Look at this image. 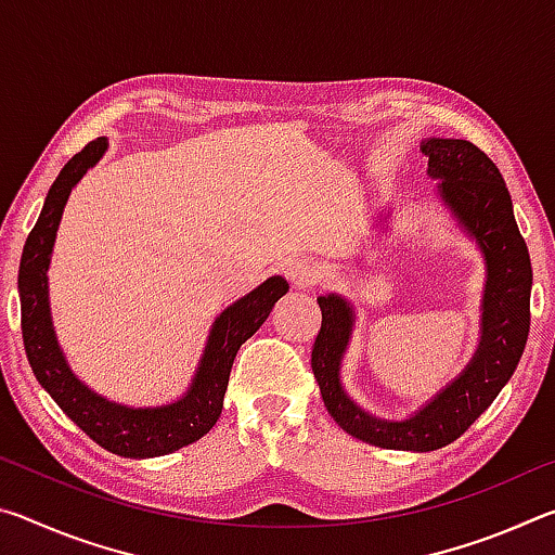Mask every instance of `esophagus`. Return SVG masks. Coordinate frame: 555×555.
I'll list each match as a JSON object with an SVG mask.
<instances>
[{"label": "esophagus", "mask_w": 555, "mask_h": 555, "mask_svg": "<svg viewBox=\"0 0 555 555\" xmlns=\"http://www.w3.org/2000/svg\"><path fill=\"white\" fill-rule=\"evenodd\" d=\"M284 274L291 281V286L308 288V286H313V281L318 276V267L313 264L311 259L298 257V259H291L288 261L286 269H284Z\"/></svg>", "instance_id": "34e87169"}]
</instances>
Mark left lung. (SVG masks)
Returning a JSON list of instances; mask_svg holds the SVG:
<instances>
[{
	"label": "left lung",
	"instance_id": "8db88e82",
	"mask_svg": "<svg viewBox=\"0 0 555 555\" xmlns=\"http://www.w3.org/2000/svg\"><path fill=\"white\" fill-rule=\"evenodd\" d=\"M421 152L443 201L480 244L487 259L482 343L467 370L406 421H379L357 409L340 387V357L352 327V311L340 296H321L323 323L311 352V367L325 409L347 434L389 450H426L453 443L480 418L519 364L531 325V259L516 228L512 195L500 168L465 139H428Z\"/></svg>",
	"mask_w": 555,
	"mask_h": 555
}]
</instances>
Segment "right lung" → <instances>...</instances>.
Returning a JSON list of instances; mask_svg holds the SVG:
<instances>
[{"label": "right lung", "instance_id": "right-lung-1", "mask_svg": "<svg viewBox=\"0 0 555 555\" xmlns=\"http://www.w3.org/2000/svg\"><path fill=\"white\" fill-rule=\"evenodd\" d=\"M105 149L107 139L98 137L63 166L46 195L39 220L26 237L22 264H18L22 335L36 379L75 426L115 455L156 457L195 443L218 424L234 354L267 321L271 308L288 291V284L286 279L271 276L215 321L201 370L195 374L191 391L181 401L158 409H127L90 391L86 384L73 377L55 343L46 271H49L55 230H59L70 188L105 154Z\"/></svg>", "mask_w": 555, "mask_h": 555}]
</instances>
